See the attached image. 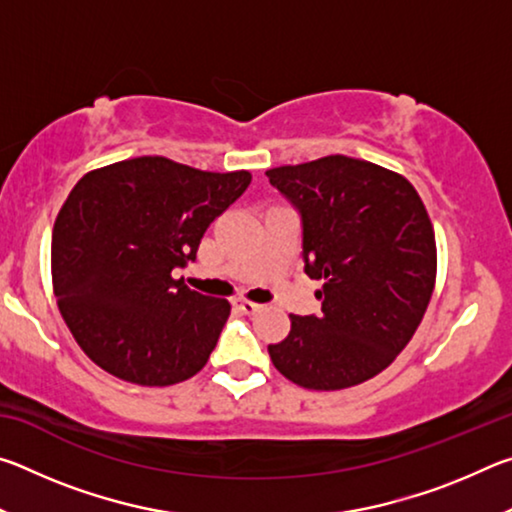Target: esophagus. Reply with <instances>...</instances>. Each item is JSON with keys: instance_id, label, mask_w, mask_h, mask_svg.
<instances>
[{"instance_id": "1", "label": "esophagus", "mask_w": 512, "mask_h": 512, "mask_svg": "<svg viewBox=\"0 0 512 512\" xmlns=\"http://www.w3.org/2000/svg\"><path fill=\"white\" fill-rule=\"evenodd\" d=\"M235 307L246 316H253L259 309H262V305H257V302H250V300H235Z\"/></svg>"}]
</instances>
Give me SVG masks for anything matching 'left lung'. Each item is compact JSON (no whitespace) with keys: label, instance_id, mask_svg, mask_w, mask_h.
Returning <instances> with one entry per match:
<instances>
[{"label":"left lung","instance_id":"8db88e82","mask_svg":"<svg viewBox=\"0 0 512 512\" xmlns=\"http://www.w3.org/2000/svg\"><path fill=\"white\" fill-rule=\"evenodd\" d=\"M300 216L302 262L320 314L291 316L268 345L273 366L314 391L357 386L384 370L418 329L436 282V239L400 173L329 155L266 171Z\"/></svg>","mask_w":512,"mask_h":512}]
</instances>
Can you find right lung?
<instances>
[{
	"label": "right lung",
	"mask_w": 512,
	"mask_h": 512,
	"mask_svg": "<svg viewBox=\"0 0 512 512\" xmlns=\"http://www.w3.org/2000/svg\"><path fill=\"white\" fill-rule=\"evenodd\" d=\"M248 185V171H198L158 155L76 183L51 235V277L69 332L99 368L171 386L205 366L230 305L171 273L196 262L205 230Z\"/></svg>",
	"instance_id": "add662e5"
}]
</instances>
